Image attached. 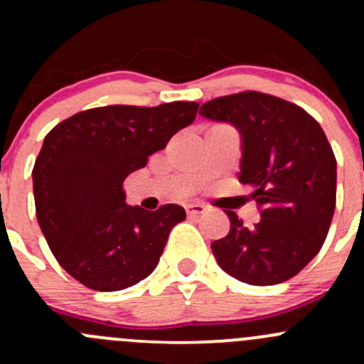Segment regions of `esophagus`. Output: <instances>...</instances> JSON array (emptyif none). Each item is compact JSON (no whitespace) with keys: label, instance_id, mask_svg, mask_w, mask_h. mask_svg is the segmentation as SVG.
Masks as SVG:
<instances>
[{"label":"esophagus","instance_id":"1","mask_svg":"<svg viewBox=\"0 0 364 364\" xmlns=\"http://www.w3.org/2000/svg\"><path fill=\"white\" fill-rule=\"evenodd\" d=\"M186 215L188 216H200V215H204L205 213V205L204 204H200V203H196V204H188L186 205Z\"/></svg>","mask_w":364,"mask_h":364}]
</instances>
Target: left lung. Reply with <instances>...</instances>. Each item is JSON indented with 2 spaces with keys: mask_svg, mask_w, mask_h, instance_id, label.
<instances>
[{
  "mask_svg": "<svg viewBox=\"0 0 364 364\" xmlns=\"http://www.w3.org/2000/svg\"><path fill=\"white\" fill-rule=\"evenodd\" d=\"M241 134L240 181L253 188L260 222L230 230L211 250L225 273L250 285L296 277L324 245L336 205V159L321 124L304 109L259 91L218 97L200 107Z\"/></svg>",
  "mask_w": 364,
  "mask_h": 364,
  "instance_id": "obj_1",
  "label": "left lung"
}]
</instances>
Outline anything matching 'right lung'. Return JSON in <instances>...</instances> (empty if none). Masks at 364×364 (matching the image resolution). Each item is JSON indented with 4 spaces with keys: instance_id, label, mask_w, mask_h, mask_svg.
<instances>
[{
    "instance_id": "right-lung-1",
    "label": "right lung",
    "mask_w": 364,
    "mask_h": 364,
    "mask_svg": "<svg viewBox=\"0 0 364 364\" xmlns=\"http://www.w3.org/2000/svg\"><path fill=\"white\" fill-rule=\"evenodd\" d=\"M197 102L107 105L73 114L43 139L33 167L36 220L60 266L100 292L144 280L159 264L178 204L146 211L124 203L123 181L193 123Z\"/></svg>"
}]
</instances>
